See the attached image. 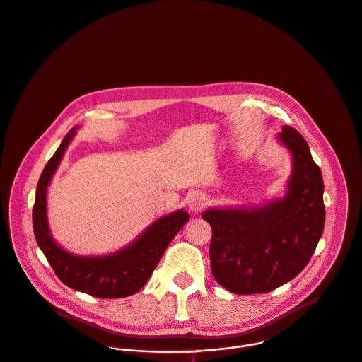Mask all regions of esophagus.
Wrapping results in <instances>:
<instances>
[{"label": "esophagus", "instance_id": "34e87169", "mask_svg": "<svg viewBox=\"0 0 362 362\" xmlns=\"http://www.w3.org/2000/svg\"><path fill=\"white\" fill-rule=\"evenodd\" d=\"M205 204H206L205 197H204L202 194H199V192L192 194V195H191V198H189V201H188L189 209H191L192 212H199V211L205 206Z\"/></svg>", "mask_w": 362, "mask_h": 362}]
</instances>
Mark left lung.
<instances>
[{"label":"left lung","mask_w":362,"mask_h":362,"mask_svg":"<svg viewBox=\"0 0 362 362\" xmlns=\"http://www.w3.org/2000/svg\"><path fill=\"white\" fill-rule=\"evenodd\" d=\"M293 157L284 199L257 209H211L214 278L238 295L265 293L295 278L310 261L325 228L323 178L308 141L291 126L279 133Z\"/></svg>","instance_id":"1"}]
</instances>
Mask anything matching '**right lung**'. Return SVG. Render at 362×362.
I'll use <instances>...</instances> for the list:
<instances>
[{
    "label": "right lung",
    "instance_id": "obj_1",
    "mask_svg": "<svg viewBox=\"0 0 362 362\" xmlns=\"http://www.w3.org/2000/svg\"><path fill=\"white\" fill-rule=\"evenodd\" d=\"M71 129L45 165L32 211L35 238L57 278L67 286L95 298H124L140 291L151 276L165 248L188 222L184 211L154 222L137 240L121 251L105 257H78L62 250L49 235L46 221V189L70 140Z\"/></svg>",
    "mask_w": 362,
    "mask_h": 362
}]
</instances>
